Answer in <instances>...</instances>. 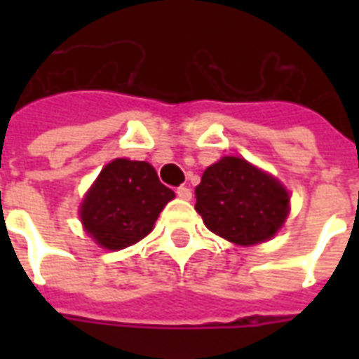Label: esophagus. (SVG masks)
<instances>
[{
	"instance_id": "1",
	"label": "esophagus",
	"mask_w": 359,
	"mask_h": 359,
	"mask_svg": "<svg viewBox=\"0 0 359 359\" xmlns=\"http://www.w3.org/2000/svg\"><path fill=\"white\" fill-rule=\"evenodd\" d=\"M177 196H179L180 199H184V201H190L191 190L188 188V186H180V188H177Z\"/></svg>"
}]
</instances>
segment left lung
<instances>
[{
  "instance_id": "1",
  "label": "left lung",
  "mask_w": 359,
  "mask_h": 359,
  "mask_svg": "<svg viewBox=\"0 0 359 359\" xmlns=\"http://www.w3.org/2000/svg\"><path fill=\"white\" fill-rule=\"evenodd\" d=\"M196 210L216 235L240 245L272 238L289 214V194L244 158L225 156L205 169Z\"/></svg>"
}]
</instances>
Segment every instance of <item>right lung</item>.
<instances>
[{
	"instance_id": "add662e5",
	"label": "right lung",
	"mask_w": 359,
	"mask_h": 359,
	"mask_svg": "<svg viewBox=\"0 0 359 359\" xmlns=\"http://www.w3.org/2000/svg\"><path fill=\"white\" fill-rule=\"evenodd\" d=\"M175 197L151 163L117 158L100 171L81 203V222L106 250L135 244L152 231L158 214Z\"/></svg>"
}]
</instances>
